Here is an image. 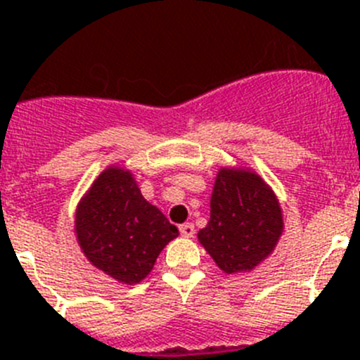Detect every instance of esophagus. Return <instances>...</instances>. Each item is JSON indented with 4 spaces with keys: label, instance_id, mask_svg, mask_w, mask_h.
Wrapping results in <instances>:
<instances>
[{
    "label": "esophagus",
    "instance_id": "esophagus-1",
    "mask_svg": "<svg viewBox=\"0 0 360 360\" xmlns=\"http://www.w3.org/2000/svg\"><path fill=\"white\" fill-rule=\"evenodd\" d=\"M178 229H180V234H182L184 238L195 236V225H193V224H182Z\"/></svg>",
    "mask_w": 360,
    "mask_h": 360
}]
</instances>
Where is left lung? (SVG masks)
Segmentation results:
<instances>
[{"label": "left lung", "mask_w": 360, "mask_h": 360, "mask_svg": "<svg viewBox=\"0 0 360 360\" xmlns=\"http://www.w3.org/2000/svg\"><path fill=\"white\" fill-rule=\"evenodd\" d=\"M283 211L272 187L249 167H219L211 218L198 241L225 274L250 272L274 252Z\"/></svg>", "instance_id": "obj_1"}]
</instances>
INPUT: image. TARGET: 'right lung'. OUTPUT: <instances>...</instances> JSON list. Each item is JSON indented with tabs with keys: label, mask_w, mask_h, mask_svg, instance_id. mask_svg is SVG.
<instances>
[{
	"label": "right lung",
	"mask_w": 360,
	"mask_h": 360,
	"mask_svg": "<svg viewBox=\"0 0 360 360\" xmlns=\"http://www.w3.org/2000/svg\"><path fill=\"white\" fill-rule=\"evenodd\" d=\"M73 231L86 259L122 285L148 278L162 249L178 236L120 165H108L79 200Z\"/></svg>",
	"instance_id": "right-lung-1"
}]
</instances>
